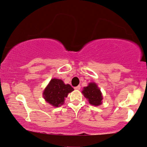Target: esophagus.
<instances>
[{"label": "esophagus", "mask_w": 147, "mask_h": 147, "mask_svg": "<svg viewBox=\"0 0 147 147\" xmlns=\"http://www.w3.org/2000/svg\"><path fill=\"white\" fill-rule=\"evenodd\" d=\"M80 88H81L80 86H77V87H75V88H74V89H75L76 90H80Z\"/></svg>", "instance_id": "1"}]
</instances>
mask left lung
<instances>
[{
  "label": "left lung",
  "mask_w": 147,
  "mask_h": 147,
  "mask_svg": "<svg viewBox=\"0 0 147 147\" xmlns=\"http://www.w3.org/2000/svg\"><path fill=\"white\" fill-rule=\"evenodd\" d=\"M82 93L91 105L99 106L102 103V93L95 83H89L88 86L84 87Z\"/></svg>",
  "instance_id": "1"
}]
</instances>
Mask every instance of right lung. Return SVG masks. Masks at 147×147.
I'll return each instance as SVG.
<instances>
[{
    "instance_id": "add662e5",
    "label": "right lung",
    "mask_w": 147,
    "mask_h": 147,
    "mask_svg": "<svg viewBox=\"0 0 147 147\" xmlns=\"http://www.w3.org/2000/svg\"><path fill=\"white\" fill-rule=\"evenodd\" d=\"M74 91L69 84H65L61 80L52 79L43 92V97L46 102L54 107H59L64 103L68 93Z\"/></svg>"
}]
</instances>
